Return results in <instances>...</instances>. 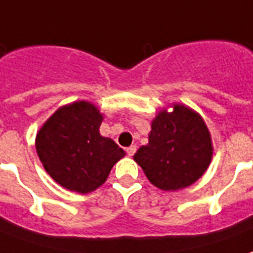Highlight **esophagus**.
Here are the masks:
<instances>
[{
	"label": "esophagus",
	"mask_w": 253,
	"mask_h": 253,
	"mask_svg": "<svg viewBox=\"0 0 253 253\" xmlns=\"http://www.w3.org/2000/svg\"><path fill=\"white\" fill-rule=\"evenodd\" d=\"M126 151H127V154L128 155H134L135 154V151H136V146H130V147H127L126 149Z\"/></svg>",
	"instance_id": "1"
}]
</instances>
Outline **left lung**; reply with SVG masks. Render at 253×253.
I'll return each mask as SVG.
<instances>
[{
  "label": "left lung",
  "mask_w": 253,
  "mask_h": 253,
  "mask_svg": "<svg viewBox=\"0 0 253 253\" xmlns=\"http://www.w3.org/2000/svg\"><path fill=\"white\" fill-rule=\"evenodd\" d=\"M213 146L205 122L184 104L158 112L151 122L149 143L134 161L151 184L162 190H178L194 184L212 161Z\"/></svg>",
  "instance_id": "1"
}]
</instances>
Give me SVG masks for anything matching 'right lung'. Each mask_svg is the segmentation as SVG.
Here are the masks:
<instances>
[{
    "label": "right lung",
    "instance_id": "right-lung-1",
    "mask_svg": "<svg viewBox=\"0 0 253 253\" xmlns=\"http://www.w3.org/2000/svg\"><path fill=\"white\" fill-rule=\"evenodd\" d=\"M102 121L92 103L79 100L60 107L37 132V155L63 188L82 194L92 192L126 154L111 138L100 135Z\"/></svg>",
    "mask_w": 253,
    "mask_h": 253
}]
</instances>
